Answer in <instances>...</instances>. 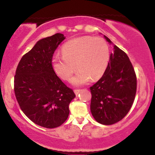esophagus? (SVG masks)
Returning a JSON list of instances; mask_svg holds the SVG:
<instances>
[{"mask_svg": "<svg viewBox=\"0 0 155 155\" xmlns=\"http://www.w3.org/2000/svg\"><path fill=\"white\" fill-rule=\"evenodd\" d=\"M80 92H81V90H74V93H75L76 95H77Z\"/></svg>", "mask_w": 155, "mask_h": 155, "instance_id": "obj_1", "label": "esophagus"}]
</instances>
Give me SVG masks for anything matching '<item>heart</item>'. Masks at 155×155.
I'll list each match as a JSON object with an SVG mask.
<instances>
[{
    "label": "heart",
    "mask_w": 155,
    "mask_h": 155,
    "mask_svg": "<svg viewBox=\"0 0 155 155\" xmlns=\"http://www.w3.org/2000/svg\"><path fill=\"white\" fill-rule=\"evenodd\" d=\"M108 60L109 49L104 39L81 36L64 44L63 54H56L53 57L52 67L57 75L68 80L76 66L79 71L71 79V82L75 85H83L90 79L95 81L101 77Z\"/></svg>",
    "instance_id": "obj_1"
}]
</instances>
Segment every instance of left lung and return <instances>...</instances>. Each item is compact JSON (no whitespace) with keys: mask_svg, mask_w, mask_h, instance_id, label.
<instances>
[{"mask_svg":"<svg viewBox=\"0 0 155 155\" xmlns=\"http://www.w3.org/2000/svg\"><path fill=\"white\" fill-rule=\"evenodd\" d=\"M104 38L113 44L107 36ZM104 75L90 87V111L99 123L109 125L124 118L130 109L136 92V76L125 52L114 45Z\"/></svg>","mask_w":155,"mask_h":155,"instance_id":"obj_1","label":"left lung"}]
</instances>
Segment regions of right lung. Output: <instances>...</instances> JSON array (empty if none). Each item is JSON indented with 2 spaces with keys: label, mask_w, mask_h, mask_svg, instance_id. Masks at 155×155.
<instances>
[{
  "label": "right lung",
  "mask_w": 155,
  "mask_h": 155,
  "mask_svg": "<svg viewBox=\"0 0 155 155\" xmlns=\"http://www.w3.org/2000/svg\"><path fill=\"white\" fill-rule=\"evenodd\" d=\"M65 38L56 33L39 40L23 55L16 70L15 92L20 108L32 122L46 128L65 122L76 97L52 67L53 54Z\"/></svg>",
  "instance_id": "add662e5"
}]
</instances>
